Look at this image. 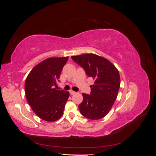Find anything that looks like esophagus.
<instances>
[{"instance_id":"1","label":"esophagus","mask_w":156,"mask_h":156,"mask_svg":"<svg viewBox=\"0 0 156 156\" xmlns=\"http://www.w3.org/2000/svg\"><path fill=\"white\" fill-rule=\"evenodd\" d=\"M75 93H76V92L73 91V90H69V94H71V95H73V94H75Z\"/></svg>"}]
</instances>
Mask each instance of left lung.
<instances>
[{"label":"left lung","instance_id":"left-lung-1","mask_svg":"<svg viewBox=\"0 0 156 156\" xmlns=\"http://www.w3.org/2000/svg\"><path fill=\"white\" fill-rule=\"evenodd\" d=\"M72 59L94 79L90 94H83L79 111L87 119H101L108 114L116 99L120 86L119 71L110 61L92 53L72 56Z\"/></svg>","mask_w":156,"mask_h":156}]
</instances>
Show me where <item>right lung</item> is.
<instances>
[{"instance_id":"add662e5","label":"right lung","mask_w":156,"mask_h":156,"mask_svg":"<svg viewBox=\"0 0 156 156\" xmlns=\"http://www.w3.org/2000/svg\"><path fill=\"white\" fill-rule=\"evenodd\" d=\"M68 57L49 58L33 68L25 84L27 100L35 114L48 122L59 119L63 114L69 92L56 88Z\"/></svg>"}]
</instances>
